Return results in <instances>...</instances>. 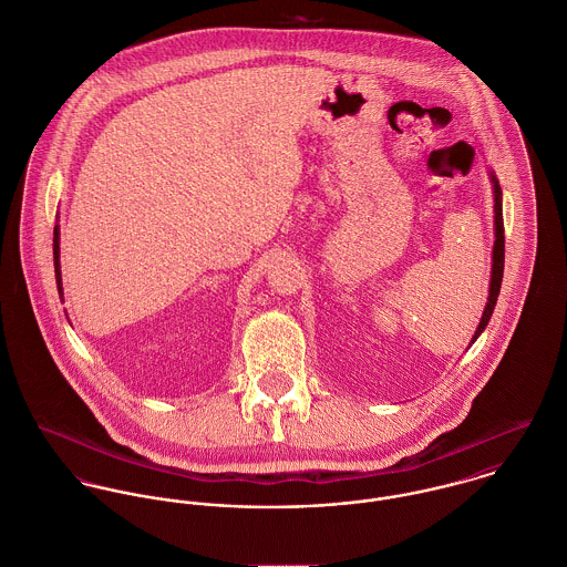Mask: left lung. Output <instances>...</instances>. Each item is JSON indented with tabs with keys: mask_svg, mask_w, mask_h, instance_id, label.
Masks as SVG:
<instances>
[{
	"mask_svg": "<svg viewBox=\"0 0 567 567\" xmlns=\"http://www.w3.org/2000/svg\"><path fill=\"white\" fill-rule=\"evenodd\" d=\"M491 182H493V193H495V245H493V269H491V287H488V302L484 307L482 320L477 324V331L473 336V341L480 338V333L486 329L493 309L497 305V296H499V287H502V276H504V219H502V188L495 179V175L491 173Z\"/></svg>",
	"mask_w": 567,
	"mask_h": 567,
	"instance_id": "obj_1",
	"label": "left lung"
}]
</instances>
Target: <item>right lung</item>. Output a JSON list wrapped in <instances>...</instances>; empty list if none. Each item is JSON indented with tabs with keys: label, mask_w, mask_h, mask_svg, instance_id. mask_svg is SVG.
Segmentation results:
<instances>
[{
	"label": "right lung",
	"mask_w": 567,
	"mask_h": 567,
	"mask_svg": "<svg viewBox=\"0 0 567 567\" xmlns=\"http://www.w3.org/2000/svg\"><path fill=\"white\" fill-rule=\"evenodd\" d=\"M54 276H56V289L63 298V282H61V262H59V226H54Z\"/></svg>",
	"instance_id": "right-lung-1"
}]
</instances>
